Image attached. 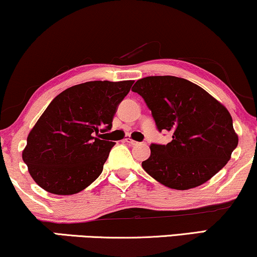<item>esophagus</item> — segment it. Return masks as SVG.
Instances as JSON below:
<instances>
[{
	"label": "esophagus",
	"instance_id": "1",
	"mask_svg": "<svg viewBox=\"0 0 257 257\" xmlns=\"http://www.w3.org/2000/svg\"><path fill=\"white\" fill-rule=\"evenodd\" d=\"M123 142H126V143L130 144V145H137L138 144V142L134 141V139H131L130 137H126L125 139H123Z\"/></svg>",
	"mask_w": 257,
	"mask_h": 257
}]
</instances>
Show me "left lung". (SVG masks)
<instances>
[{"label":"left lung","instance_id":"1","mask_svg":"<svg viewBox=\"0 0 257 257\" xmlns=\"http://www.w3.org/2000/svg\"><path fill=\"white\" fill-rule=\"evenodd\" d=\"M143 97L160 131L173 134L167 145H150L142 162L149 175L179 191L194 188L229 162L238 144L224 104L198 84L175 76H149L132 88Z\"/></svg>","mask_w":257,"mask_h":257}]
</instances>
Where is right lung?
<instances>
[{
	"label": "right lung",
	"mask_w": 257,
	"mask_h": 257,
	"mask_svg": "<svg viewBox=\"0 0 257 257\" xmlns=\"http://www.w3.org/2000/svg\"><path fill=\"white\" fill-rule=\"evenodd\" d=\"M132 84L91 81L57 95L28 134L22 151L38 186L52 194L71 195L100 176L114 147L100 134L112 128L114 114Z\"/></svg>",
	"instance_id": "add662e5"
}]
</instances>
